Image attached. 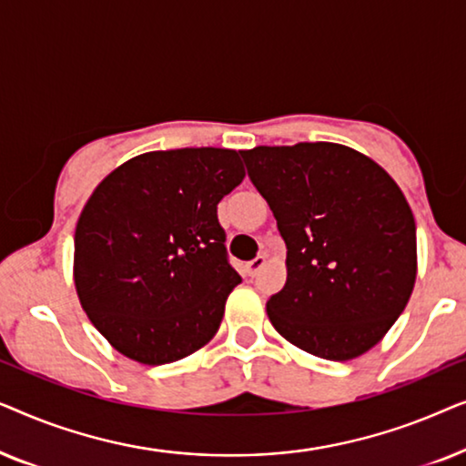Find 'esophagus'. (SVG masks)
<instances>
[{
  "label": "esophagus",
  "instance_id": "34e87169",
  "mask_svg": "<svg viewBox=\"0 0 466 466\" xmlns=\"http://www.w3.org/2000/svg\"><path fill=\"white\" fill-rule=\"evenodd\" d=\"M265 263H267V257H265V254H258V257H254V258L250 260V263L246 265L248 276H257V273L265 267Z\"/></svg>",
  "mask_w": 466,
  "mask_h": 466
}]
</instances>
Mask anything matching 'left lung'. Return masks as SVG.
<instances>
[{
	"label": "left lung",
	"mask_w": 466,
	"mask_h": 466,
	"mask_svg": "<svg viewBox=\"0 0 466 466\" xmlns=\"http://www.w3.org/2000/svg\"><path fill=\"white\" fill-rule=\"evenodd\" d=\"M241 158L289 250L284 289L267 301L271 324L320 359L367 352L416 282V222L397 182L329 142L258 146Z\"/></svg>",
	"instance_id": "left-lung-1"
}]
</instances>
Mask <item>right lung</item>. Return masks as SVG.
I'll use <instances>...</instances> for the list:
<instances>
[{"label": "right lung", "mask_w": 466, "mask_h": 466, "mask_svg": "<svg viewBox=\"0 0 466 466\" xmlns=\"http://www.w3.org/2000/svg\"><path fill=\"white\" fill-rule=\"evenodd\" d=\"M241 180L235 150L180 148L131 158L95 188L76 227L74 282L120 354L165 365L216 335L241 282L218 203Z\"/></svg>", "instance_id": "add662e5"}]
</instances>
